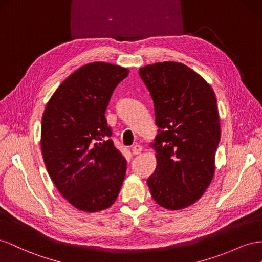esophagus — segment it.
Listing matches in <instances>:
<instances>
[{"instance_id": "1", "label": "esophagus", "mask_w": 262, "mask_h": 262, "mask_svg": "<svg viewBox=\"0 0 262 262\" xmlns=\"http://www.w3.org/2000/svg\"><path fill=\"white\" fill-rule=\"evenodd\" d=\"M141 151H143V147H141L140 145H135L132 148L133 155H139Z\"/></svg>"}]
</instances>
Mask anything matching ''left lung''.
Returning a JSON list of instances; mask_svg holds the SVG:
<instances>
[{
	"instance_id": "8db88e82",
	"label": "left lung",
	"mask_w": 262,
	"mask_h": 262,
	"mask_svg": "<svg viewBox=\"0 0 262 262\" xmlns=\"http://www.w3.org/2000/svg\"><path fill=\"white\" fill-rule=\"evenodd\" d=\"M150 92L158 134L151 146L157 168L147 183L161 207L182 210L212 182L221 139L220 115L212 86L195 71L174 61L139 69Z\"/></svg>"
}]
</instances>
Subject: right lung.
Instances as JSON below:
<instances>
[{"label": "right lung", "instance_id": "right-lung-1", "mask_svg": "<svg viewBox=\"0 0 262 262\" xmlns=\"http://www.w3.org/2000/svg\"><path fill=\"white\" fill-rule=\"evenodd\" d=\"M128 69L92 62L71 73L52 94L41 119V152L61 195L80 211L113 205L126 173V160L110 139L105 111Z\"/></svg>", "mask_w": 262, "mask_h": 262}]
</instances>
